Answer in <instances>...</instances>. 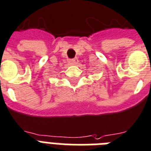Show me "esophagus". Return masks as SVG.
I'll return each instance as SVG.
<instances>
[{
	"mask_svg": "<svg viewBox=\"0 0 151 151\" xmlns=\"http://www.w3.org/2000/svg\"><path fill=\"white\" fill-rule=\"evenodd\" d=\"M79 62V60L76 58H73V59H71V60H69V63L71 64V65H76L77 63Z\"/></svg>",
	"mask_w": 151,
	"mask_h": 151,
	"instance_id": "1",
	"label": "esophagus"
}]
</instances>
